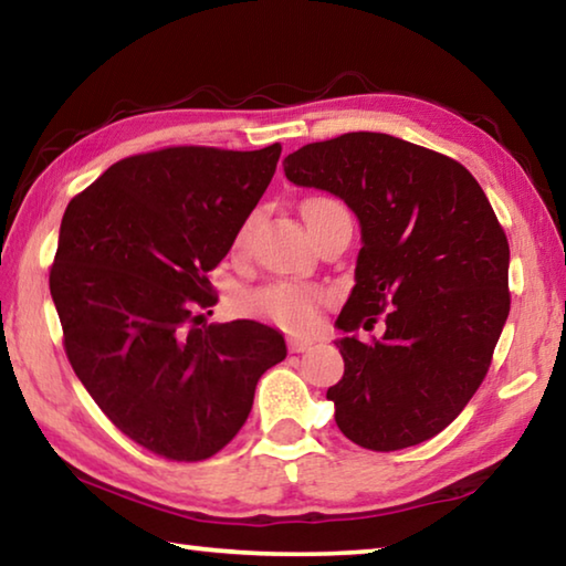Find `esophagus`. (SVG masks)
<instances>
[{
  "label": "esophagus",
  "mask_w": 566,
  "mask_h": 566,
  "mask_svg": "<svg viewBox=\"0 0 566 566\" xmlns=\"http://www.w3.org/2000/svg\"><path fill=\"white\" fill-rule=\"evenodd\" d=\"M312 339H286V349H290L292 354H300V352H306L312 349Z\"/></svg>",
  "instance_id": "34e87169"
}]
</instances>
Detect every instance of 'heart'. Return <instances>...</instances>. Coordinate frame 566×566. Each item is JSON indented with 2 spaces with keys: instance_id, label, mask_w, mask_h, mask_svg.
Segmentation results:
<instances>
[{
  "instance_id": "heart-1",
  "label": "heart",
  "mask_w": 566,
  "mask_h": 566,
  "mask_svg": "<svg viewBox=\"0 0 566 566\" xmlns=\"http://www.w3.org/2000/svg\"><path fill=\"white\" fill-rule=\"evenodd\" d=\"M337 207L342 205L337 199H329V197L310 199V202H304L306 224H312L314 219H317L322 212H327V209H337ZM249 232H252V217H247L237 229L234 234L237 249H242L247 244ZM324 302H327V292L319 290V286L300 284L290 280L266 282L242 296L244 312L272 322L280 329L292 332V334H304L317 327L319 310Z\"/></svg>"
}]
</instances>
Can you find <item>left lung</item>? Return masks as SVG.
I'll return each mask as SVG.
<instances>
[{
  "instance_id": "8db88e82",
  "label": "left lung",
  "mask_w": 566,
  "mask_h": 566,
  "mask_svg": "<svg viewBox=\"0 0 566 566\" xmlns=\"http://www.w3.org/2000/svg\"><path fill=\"white\" fill-rule=\"evenodd\" d=\"M284 175L344 199L361 227L337 317L344 377L327 389L342 434L371 452L437 437L484 381L510 314V242L490 199L452 157L379 132L304 145ZM379 313L386 337L359 343Z\"/></svg>"
}]
</instances>
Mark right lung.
I'll return each instance as SVG.
<instances>
[{
	"label": "right lung",
	"mask_w": 566,
	"mask_h": 566,
	"mask_svg": "<svg viewBox=\"0 0 566 566\" xmlns=\"http://www.w3.org/2000/svg\"><path fill=\"white\" fill-rule=\"evenodd\" d=\"M282 145L167 147L119 159L62 217L50 292L74 375L122 434L171 462L232 442L286 357L252 319L205 324L209 272L274 177ZM212 314V312H207Z\"/></svg>",
	"instance_id": "right-lung-1"
}]
</instances>
